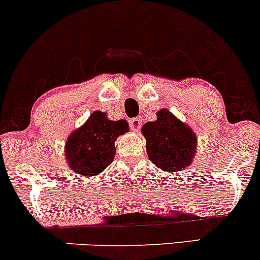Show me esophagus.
<instances>
[{"label":"esophagus","instance_id":"esophagus-1","mask_svg":"<svg viewBox=\"0 0 260 260\" xmlns=\"http://www.w3.org/2000/svg\"><path fill=\"white\" fill-rule=\"evenodd\" d=\"M129 123L131 129L134 131H139L141 129V125H142V120L140 118H133V119H130Z\"/></svg>","mask_w":260,"mask_h":260}]
</instances>
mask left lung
I'll use <instances>...</instances> for the list:
<instances>
[{
	"label": "left lung",
	"instance_id": "left-lung-1",
	"mask_svg": "<svg viewBox=\"0 0 260 260\" xmlns=\"http://www.w3.org/2000/svg\"><path fill=\"white\" fill-rule=\"evenodd\" d=\"M141 133L146 139L149 160L162 171H183L191 165L197 150V135L169 110H160L156 120L146 123Z\"/></svg>",
	"mask_w": 260,
	"mask_h": 260
}]
</instances>
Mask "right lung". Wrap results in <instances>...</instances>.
Masks as SVG:
<instances>
[{"label": "right lung", "mask_w": 260, "mask_h": 260, "mask_svg": "<svg viewBox=\"0 0 260 260\" xmlns=\"http://www.w3.org/2000/svg\"><path fill=\"white\" fill-rule=\"evenodd\" d=\"M129 131L125 120H110L104 112L95 111L65 145V158L73 172L82 176L101 174L113 161L117 137Z\"/></svg>", "instance_id": "obj_1"}]
</instances>
